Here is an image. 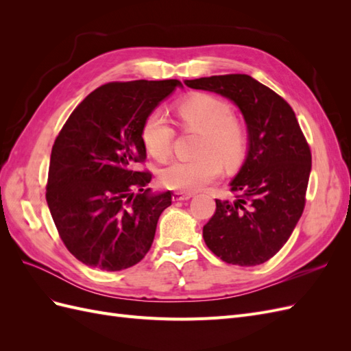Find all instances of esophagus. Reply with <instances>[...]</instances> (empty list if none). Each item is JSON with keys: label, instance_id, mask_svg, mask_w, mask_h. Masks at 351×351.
I'll return each instance as SVG.
<instances>
[{"label": "esophagus", "instance_id": "1", "mask_svg": "<svg viewBox=\"0 0 351 351\" xmlns=\"http://www.w3.org/2000/svg\"><path fill=\"white\" fill-rule=\"evenodd\" d=\"M190 197H192V195H190V193H182V192H174V193H173V200H174V202L189 200Z\"/></svg>", "mask_w": 351, "mask_h": 351}]
</instances>
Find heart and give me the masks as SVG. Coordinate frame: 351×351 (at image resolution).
<instances>
[{"instance_id":"b5f03b06","label":"heart","mask_w":351,"mask_h":351,"mask_svg":"<svg viewBox=\"0 0 351 351\" xmlns=\"http://www.w3.org/2000/svg\"><path fill=\"white\" fill-rule=\"evenodd\" d=\"M182 121L204 134L197 161H174L161 171V183L171 190L193 193L219 178L222 167L237 165L246 152V134L232 121L230 105L206 93L192 95L177 107ZM173 129L161 111H154L146 117L142 125V143L155 159L162 161L171 152Z\"/></svg>"}]
</instances>
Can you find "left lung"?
<instances>
[{"instance_id":"8db88e82","label":"left lung","mask_w":351,"mask_h":351,"mask_svg":"<svg viewBox=\"0 0 351 351\" xmlns=\"http://www.w3.org/2000/svg\"><path fill=\"white\" fill-rule=\"evenodd\" d=\"M184 84L230 99L246 123V158L230 183L237 199H215L217 210L204 227V240L224 262L256 267L284 246L303 214L312 168L309 145L290 105L247 74Z\"/></svg>"}]
</instances>
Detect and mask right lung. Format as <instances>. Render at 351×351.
I'll return each mask as SVG.
<instances>
[{
    "label": "right lung",
    "instance_id": "obj_1",
    "mask_svg": "<svg viewBox=\"0 0 351 351\" xmlns=\"http://www.w3.org/2000/svg\"><path fill=\"white\" fill-rule=\"evenodd\" d=\"M178 80L108 83L71 112L52 146L47 204L74 258L92 268L121 271L149 252L171 193L146 189L142 125Z\"/></svg>",
    "mask_w": 351,
    "mask_h": 351
}]
</instances>
